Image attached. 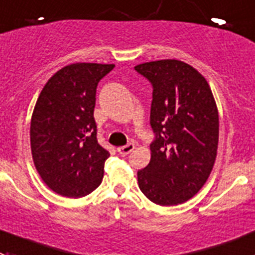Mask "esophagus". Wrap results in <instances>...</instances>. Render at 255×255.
<instances>
[{
    "instance_id": "esophagus-1",
    "label": "esophagus",
    "mask_w": 255,
    "mask_h": 255,
    "mask_svg": "<svg viewBox=\"0 0 255 255\" xmlns=\"http://www.w3.org/2000/svg\"><path fill=\"white\" fill-rule=\"evenodd\" d=\"M133 150H134V144L133 143H128L126 144V146H122V147H118V152L122 156L128 155V153L132 152Z\"/></svg>"
}]
</instances>
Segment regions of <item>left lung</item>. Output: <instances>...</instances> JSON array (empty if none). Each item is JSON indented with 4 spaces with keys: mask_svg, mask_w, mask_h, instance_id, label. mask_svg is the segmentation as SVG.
<instances>
[{
    "mask_svg": "<svg viewBox=\"0 0 255 255\" xmlns=\"http://www.w3.org/2000/svg\"><path fill=\"white\" fill-rule=\"evenodd\" d=\"M134 70L152 85L151 160L138 187L151 202L175 206L196 196L212 171L219 146V112L210 85L178 59L141 63Z\"/></svg>",
    "mask_w": 255,
    "mask_h": 255,
    "instance_id": "8db88e82",
    "label": "left lung"
}]
</instances>
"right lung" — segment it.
<instances>
[{
  "label": "right lung",
  "instance_id": "1",
  "mask_svg": "<svg viewBox=\"0 0 255 255\" xmlns=\"http://www.w3.org/2000/svg\"><path fill=\"white\" fill-rule=\"evenodd\" d=\"M114 65L73 63L57 71L36 100L30 123L33 161L43 182L68 198L99 187L109 152L98 143L96 86Z\"/></svg>",
  "mask_w": 255,
  "mask_h": 255
}]
</instances>
